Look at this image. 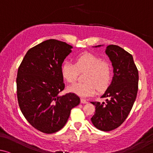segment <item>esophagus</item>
I'll return each instance as SVG.
<instances>
[{"label":"esophagus","instance_id":"obj_1","mask_svg":"<svg viewBox=\"0 0 153 153\" xmlns=\"http://www.w3.org/2000/svg\"><path fill=\"white\" fill-rule=\"evenodd\" d=\"M81 103H82V104H86V103H88V101L86 100H85V99L82 98V99H81Z\"/></svg>","mask_w":153,"mask_h":153}]
</instances>
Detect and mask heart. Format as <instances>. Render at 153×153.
Listing matches in <instances>:
<instances>
[{
	"label": "heart",
	"mask_w": 153,
	"mask_h": 153,
	"mask_svg": "<svg viewBox=\"0 0 153 153\" xmlns=\"http://www.w3.org/2000/svg\"><path fill=\"white\" fill-rule=\"evenodd\" d=\"M74 64L65 61L60 68V73L65 81L74 83L78 73L86 72L83 77L85 83H76L68 86V91L81 97H88L97 92L106 91L113 80V69L111 64L102 60L100 56L89 52H84L75 57Z\"/></svg>",
	"instance_id": "b5f03b06"
}]
</instances>
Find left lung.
<instances>
[{
	"instance_id": "obj_1",
	"label": "left lung",
	"mask_w": 153,
	"mask_h": 153,
	"mask_svg": "<svg viewBox=\"0 0 153 153\" xmlns=\"http://www.w3.org/2000/svg\"><path fill=\"white\" fill-rule=\"evenodd\" d=\"M105 53L111 61L114 75L101 97L105 102H91L96 107L91 122L99 130L111 131L123 123L133 108L138 92V71L133 56L121 47L109 45Z\"/></svg>"
}]
</instances>
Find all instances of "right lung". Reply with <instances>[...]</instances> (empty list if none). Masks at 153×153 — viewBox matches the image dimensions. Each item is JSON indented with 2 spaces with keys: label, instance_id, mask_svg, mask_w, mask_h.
I'll return each instance as SVG.
<instances>
[{
  "label": "right lung",
  "instance_id": "right-lung-1",
  "mask_svg": "<svg viewBox=\"0 0 153 153\" xmlns=\"http://www.w3.org/2000/svg\"><path fill=\"white\" fill-rule=\"evenodd\" d=\"M72 48L65 42L47 40L30 48L19 66V107L28 122L42 133L61 130L80 102L73 93L59 96L65 88L60 68Z\"/></svg>",
  "mask_w": 153,
  "mask_h": 153
}]
</instances>
